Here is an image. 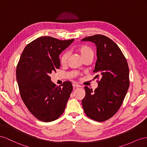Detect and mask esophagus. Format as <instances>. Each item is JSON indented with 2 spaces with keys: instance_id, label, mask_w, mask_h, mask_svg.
Segmentation results:
<instances>
[{
  "instance_id": "34e87169",
  "label": "esophagus",
  "mask_w": 147,
  "mask_h": 147,
  "mask_svg": "<svg viewBox=\"0 0 147 147\" xmlns=\"http://www.w3.org/2000/svg\"><path fill=\"white\" fill-rule=\"evenodd\" d=\"M73 88H80V87H81V86L80 85L77 84H73Z\"/></svg>"
}]
</instances>
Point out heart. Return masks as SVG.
<instances>
[{"instance_id":"obj_1","label":"heart","mask_w":147,"mask_h":147,"mask_svg":"<svg viewBox=\"0 0 147 147\" xmlns=\"http://www.w3.org/2000/svg\"><path fill=\"white\" fill-rule=\"evenodd\" d=\"M78 52L80 53V54L81 56L82 59H84L86 57H88V56H94V51L91 48L87 46H81L78 48ZM69 56V53L67 51L63 52L62 55H61V57H60V63H61L62 65L65 64L67 61V59L68 58Z\"/></svg>"}]
</instances>
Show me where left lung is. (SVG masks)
Listing matches in <instances>:
<instances>
[{"label": "left lung", "instance_id": "left-lung-1", "mask_svg": "<svg viewBox=\"0 0 147 147\" xmlns=\"http://www.w3.org/2000/svg\"><path fill=\"white\" fill-rule=\"evenodd\" d=\"M97 46L96 73L98 87L94 91L85 86L82 100L84 111L95 121L104 122L116 114L129 88V68L126 58L114 41L102 35L85 37Z\"/></svg>", "mask_w": 147, "mask_h": 147}]
</instances>
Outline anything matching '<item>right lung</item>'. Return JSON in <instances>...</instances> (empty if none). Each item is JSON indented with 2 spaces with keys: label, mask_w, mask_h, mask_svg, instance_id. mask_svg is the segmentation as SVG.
<instances>
[{
  "label": "right lung",
  "mask_w": 147,
  "mask_h": 147,
  "mask_svg": "<svg viewBox=\"0 0 147 147\" xmlns=\"http://www.w3.org/2000/svg\"><path fill=\"white\" fill-rule=\"evenodd\" d=\"M73 41L38 38L26 46L17 64L16 77L21 98L28 111L41 121H53L65 110L72 84L67 81L56 86L50 75L59 68V55Z\"/></svg>",
  "instance_id": "right-lung-1"
}]
</instances>
